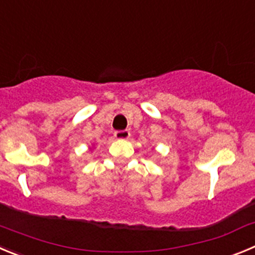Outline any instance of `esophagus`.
I'll return each mask as SVG.
<instances>
[{
  "label": "esophagus",
  "instance_id": "1",
  "mask_svg": "<svg viewBox=\"0 0 255 255\" xmlns=\"http://www.w3.org/2000/svg\"><path fill=\"white\" fill-rule=\"evenodd\" d=\"M114 137L118 139H127L130 137V132L128 129H123V130H116L114 132Z\"/></svg>",
  "mask_w": 255,
  "mask_h": 255
}]
</instances>
